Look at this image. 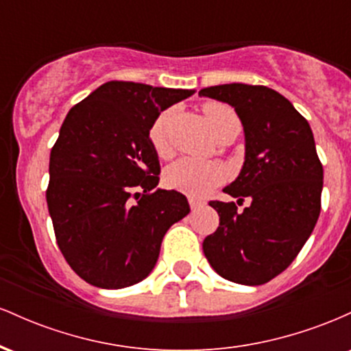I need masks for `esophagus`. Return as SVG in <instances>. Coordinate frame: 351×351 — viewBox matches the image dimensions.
<instances>
[{
	"instance_id": "obj_1",
	"label": "esophagus",
	"mask_w": 351,
	"mask_h": 351,
	"mask_svg": "<svg viewBox=\"0 0 351 351\" xmlns=\"http://www.w3.org/2000/svg\"><path fill=\"white\" fill-rule=\"evenodd\" d=\"M189 206H191V209H193V211H196V209L203 208V206H204V203H203V201H199V199H195V198H189Z\"/></svg>"
}]
</instances>
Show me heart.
Masks as SVG:
<instances>
[{
	"label": "heart",
	"instance_id": "heart-1",
	"mask_svg": "<svg viewBox=\"0 0 351 351\" xmlns=\"http://www.w3.org/2000/svg\"><path fill=\"white\" fill-rule=\"evenodd\" d=\"M204 115H206L213 135L228 125H239L236 112L231 107L219 102H209L204 106ZM168 120L170 112H163L155 119L150 127V142L156 153L163 155L168 148ZM224 180V170L221 165L213 162H201L195 158H181L178 162L171 163L165 171V183L173 189L186 193L191 196H203L211 191L217 183Z\"/></svg>",
	"mask_w": 351,
	"mask_h": 351
}]
</instances>
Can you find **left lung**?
Here are the masks:
<instances>
[{
    "instance_id": "1",
    "label": "left lung",
    "mask_w": 351,
    "mask_h": 351,
    "mask_svg": "<svg viewBox=\"0 0 351 351\" xmlns=\"http://www.w3.org/2000/svg\"><path fill=\"white\" fill-rule=\"evenodd\" d=\"M234 107L244 128L239 176L224 193L251 204L209 201L219 226L203 241L211 267L224 279L261 285L279 276L307 243L320 215L324 167L307 120L284 95L264 86L224 84L199 90Z\"/></svg>"
}]
</instances>
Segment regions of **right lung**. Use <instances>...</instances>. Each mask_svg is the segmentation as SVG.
I'll return each mask as SVG.
<instances>
[{
	"label": "right lung",
	"instance_id": "right-lung-1",
	"mask_svg": "<svg viewBox=\"0 0 351 351\" xmlns=\"http://www.w3.org/2000/svg\"><path fill=\"white\" fill-rule=\"evenodd\" d=\"M193 94L112 80L64 120L46 199L60 252L88 284H138L155 267L168 229L189 213L186 196L156 186L158 153L148 134L163 110Z\"/></svg>",
	"mask_w": 351,
	"mask_h": 351
}]
</instances>
